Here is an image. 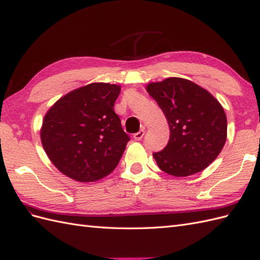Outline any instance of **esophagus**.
Segmentation results:
<instances>
[{
    "instance_id": "34e87169",
    "label": "esophagus",
    "mask_w": 260,
    "mask_h": 260,
    "mask_svg": "<svg viewBox=\"0 0 260 260\" xmlns=\"http://www.w3.org/2000/svg\"><path fill=\"white\" fill-rule=\"evenodd\" d=\"M144 134H145V131L144 129H141L140 132H137L136 134H134V140L135 141H141L142 139H143V136H144Z\"/></svg>"
}]
</instances>
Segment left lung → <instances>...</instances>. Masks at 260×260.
Segmentation results:
<instances>
[{
  "instance_id": "8db88e82",
  "label": "left lung",
  "mask_w": 260,
  "mask_h": 260,
  "mask_svg": "<svg viewBox=\"0 0 260 260\" xmlns=\"http://www.w3.org/2000/svg\"><path fill=\"white\" fill-rule=\"evenodd\" d=\"M146 90L167 117L170 140L153 156L173 176H189L211 164L227 140L223 107L207 89L191 80L171 77L150 82Z\"/></svg>"
}]
</instances>
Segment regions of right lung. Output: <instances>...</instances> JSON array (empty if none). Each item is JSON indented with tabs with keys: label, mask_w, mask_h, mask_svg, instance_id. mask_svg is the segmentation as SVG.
Returning a JSON list of instances; mask_svg holds the SVG:
<instances>
[{
	"label": "right lung",
	"mask_w": 260,
	"mask_h": 260,
	"mask_svg": "<svg viewBox=\"0 0 260 260\" xmlns=\"http://www.w3.org/2000/svg\"><path fill=\"white\" fill-rule=\"evenodd\" d=\"M119 85L92 82L66 93L49 108L40 129L48 157L62 174L95 182L117 167L129 137L114 112Z\"/></svg>",
	"instance_id": "add662e5"
}]
</instances>
